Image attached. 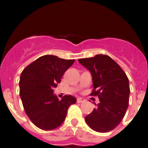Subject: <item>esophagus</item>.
I'll use <instances>...</instances> for the list:
<instances>
[{
    "label": "esophagus",
    "instance_id": "esophagus-1",
    "mask_svg": "<svg viewBox=\"0 0 148 148\" xmlns=\"http://www.w3.org/2000/svg\"><path fill=\"white\" fill-rule=\"evenodd\" d=\"M84 101H85V100H84V99H82V98H78V99H77V102H78V103L84 102Z\"/></svg>",
    "mask_w": 148,
    "mask_h": 148
}]
</instances>
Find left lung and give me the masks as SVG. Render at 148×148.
<instances>
[{
  "mask_svg": "<svg viewBox=\"0 0 148 148\" xmlns=\"http://www.w3.org/2000/svg\"><path fill=\"white\" fill-rule=\"evenodd\" d=\"M78 62L92 75L94 88L90 95H98L100 101L97 108L85 117L86 122L99 133L113 130L119 125L128 108V78L119 65L106 55L82 58Z\"/></svg>",
  "mask_w": 148,
  "mask_h": 148,
  "instance_id": "obj_1",
  "label": "left lung"
}]
</instances>
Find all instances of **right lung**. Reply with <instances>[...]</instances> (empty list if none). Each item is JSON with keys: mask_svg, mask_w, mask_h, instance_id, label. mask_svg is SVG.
<instances>
[{"mask_svg": "<svg viewBox=\"0 0 148 148\" xmlns=\"http://www.w3.org/2000/svg\"><path fill=\"white\" fill-rule=\"evenodd\" d=\"M75 62L58 56H41L23 70L19 82L20 96L26 113L36 127L44 130L56 129L64 122L67 110L76 103L72 95L58 100L53 88L64 73Z\"/></svg>", "mask_w": 148, "mask_h": 148, "instance_id": "1", "label": "right lung"}]
</instances>
